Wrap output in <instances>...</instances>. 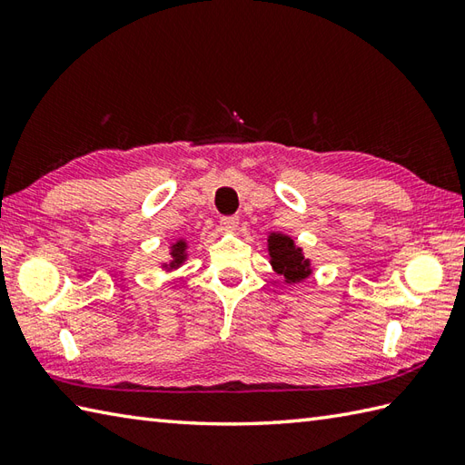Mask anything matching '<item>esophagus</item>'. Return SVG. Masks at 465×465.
Returning <instances> with one entry per match:
<instances>
[{
  "label": "esophagus",
  "mask_w": 465,
  "mask_h": 465,
  "mask_svg": "<svg viewBox=\"0 0 465 465\" xmlns=\"http://www.w3.org/2000/svg\"><path fill=\"white\" fill-rule=\"evenodd\" d=\"M220 223H222L223 230H235V227L240 225V217L238 215H225V217H222Z\"/></svg>",
  "instance_id": "34e87169"
}]
</instances>
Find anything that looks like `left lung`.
<instances>
[{
  "label": "left lung",
  "mask_w": 465,
  "mask_h": 465,
  "mask_svg": "<svg viewBox=\"0 0 465 465\" xmlns=\"http://www.w3.org/2000/svg\"><path fill=\"white\" fill-rule=\"evenodd\" d=\"M270 262L275 273L283 275L285 283H298L312 273L310 260L303 258L302 248H295L292 238L283 233H272L268 240Z\"/></svg>",
  "instance_id": "obj_1"
}]
</instances>
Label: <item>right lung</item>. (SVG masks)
<instances>
[{
  "label": "right lung",
  "instance_id": "obj_1",
  "mask_svg": "<svg viewBox=\"0 0 465 465\" xmlns=\"http://www.w3.org/2000/svg\"><path fill=\"white\" fill-rule=\"evenodd\" d=\"M185 242L183 240H180V242H175L173 245H172V262H170V268H177V265L180 263H183V260H185ZM165 268H167V263H165Z\"/></svg>",
  "mask_w": 465,
  "mask_h": 465
}]
</instances>
